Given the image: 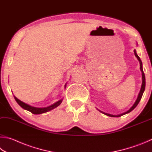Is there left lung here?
<instances>
[{
	"label": "left lung",
	"mask_w": 152,
	"mask_h": 152,
	"mask_svg": "<svg viewBox=\"0 0 152 152\" xmlns=\"http://www.w3.org/2000/svg\"><path fill=\"white\" fill-rule=\"evenodd\" d=\"M134 52L135 56L137 57V58L138 61H139V62H140V70H141V71H142V86H141L140 91V93H139V94H138V96H137V99H136V101H135V102L134 104L132 105V107L131 108H130L128 111H126V112H124V113H123L119 114V115H112V114H110V113H105V112H103V111H100V110H99V111H100L101 113L105 114V115H106L110 116V117H113V118H118V117H121V116H122V115H125V114L129 113V112H131V111H132L133 110H134V109H135V107H136V106L138 105V103H139V102H140L141 99H142V95H143V92H144V91H145V77L144 73H143V71L142 62V61H141V59H140V58L139 56L137 55V53H136V50H134Z\"/></svg>",
	"instance_id": "1"
}]
</instances>
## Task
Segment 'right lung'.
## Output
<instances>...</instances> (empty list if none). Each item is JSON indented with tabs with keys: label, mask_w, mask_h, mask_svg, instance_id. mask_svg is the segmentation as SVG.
I'll return each mask as SVG.
<instances>
[{
	"label": "right lung",
	"mask_w": 152,
	"mask_h": 152,
	"mask_svg": "<svg viewBox=\"0 0 152 152\" xmlns=\"http://www.w3.org/2000/svg\"><path fill=\"white\" fill-rule=\"evenodd\" d=\"M66 84H65V87H66ZM14 97H15V99L16 100V102H17L18 104L21 107L23 108L24 110H27L28 111H30V112H31L32 113L37 114V115H38V114H41V113H46V112H47V111H49L50 110H53V109H55V108H56L57 107H58V106L61 103H62V101H63V99H61L60 100L57 101V102H55V103H53V104L50 105L49 106H48V107H33V106H31L30 105H28V104H26V103H25L21 102L20 100L17 99V98L15 96H14Z\"/></svg>",
	"instance_id": "add662e5"
}]
</instances>
